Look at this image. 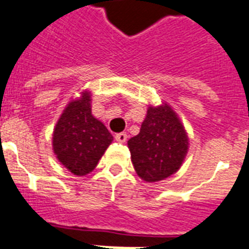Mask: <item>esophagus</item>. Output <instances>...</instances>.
Segmentation results:
<instances>
[{
    "label": "esophagus",
    "instance_id": "1",
    "mask_svg": "<svg viewBox=\"0 0 249 249\" xmlns=\"http://www.w3.org/2000/svg\"><path fill=\"white\" fill-rule=\"evenodd\" d=\"M115 140L121 142V144H124L127 141V134L126 132H121V134L115 135Z\"/></svg>",
    "mask_w": 249,
    "mask_h": 249
}]
</instances>
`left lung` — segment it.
Here are the masks:
<instances>
[{
  "label": "left lung",
  "mask_w": 249,
  "mask_h": 249,
  "mask_svg": "<svg viewBox=\"0 0 249 249\" xmlns=\"http://www.w3.org/2000/svg\"><path fill=\"white\" fill-rule=\"evenodd\" d=\"M137 176L146 182L176 174L189 150V137L178 113L167 103L149 105L139 135L128 142Z\"/></svg>",
  "instance_id": "1"
}]
</instances>
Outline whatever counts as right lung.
Instances as JSON below:
<instances>
[{"label":"right lung","mask_w":249,"mask_h":249,"mask_svg":"<svg viewBox=\"0 0 249 249\" xmlns=\"http://www.w3.org/2000/svg\"><path fill=\"white\" fill-rule=\"evenodd\" d=\"M91 100L90 91L83 90L67 104L53 127V154L75 176L92 172L113 141L104 123L92 115Z\"/></svg>","instance_id":"right-lung-1"}]
</instances>
